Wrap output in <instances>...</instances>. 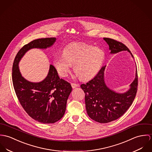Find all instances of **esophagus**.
I'll return each instance as SVG.
<instances>
[{"mask_svg":"<svg viewBox=\"0 0 152 152\" xmlns=\"http://www.w3.org/2000/svg\"><path fill=\"white\" fill-rule=\"evenodd\" d=\"M71 86H72V87L73 88H75L77 87V86H79V84L75 83H71Z\"/></svg>","mask_w":152,"mask_h":152,"instance_id":"obj_1","label":"esophagus"}]
</instances>
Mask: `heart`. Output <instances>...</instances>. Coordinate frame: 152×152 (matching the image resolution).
I'll list each match as a JSON object with an SVG mask.
<instances>
[{
  "label": "heart",
  "mask_w": 152,
  "mask_h": 152,
  "mask_svg": "<svg viewBox=\"0 0 152 152\" xmlns=\"http://www.w3.org/2000/svg\"><path fill=\"white\" fill-rule=\"evenodd\" d=\"M105 52L99 48L79 43L67 46L63 55H57L53 59V65L61 77H66L74 65V71L82 79L93 77L100 70L104 59Z\"/></svg>",
  "instance_id": "heart-1"
}]
</instances>
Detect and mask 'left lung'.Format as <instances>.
I'll return each instance as SVG.
<instances>
[{"instance_id": "obj_1", "label": "left lung", "mask_w": 152, "mask_h": 152, "mask_svg": "<svg viewBox=\"0 0 152 152\" xmlns=\"http://www.w3.org/2000/svg\"><path fill=\"white\" fill-rule=\"evenodd\" d=\"M109 45L111 53L128 51L133 55L123 43L112 38H104ZM102 66L95 77L80 87L85 93V104L89 117L100 123H108L121 117L130 107L135 99L137 90V69L135 80L130 88L124 93H118L110 89L104 82V70Z\"/></svg>"}]
</instances>
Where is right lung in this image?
<instances>
[{
    "label": "right lung",
    "mask_w": 152,
    "mask_h": 152,
    "mask_svg": "<svg viewBox=\"0 0 152 152\" xmlns=\"http://www.w3.org/2000/svg\"><path fill=\"white\" fill-rule=\"evenodd\" d=\"M56 38L34 39L24 45L15 58L12 81L18 100L30 117L42 124H53L64 115L70 84L60 79L56 69L50 65L46 78L38 83L30 82L21 75L18 63L26 52L32 48L46 49L52 46Z\"/></svg>",
    "instance_id": "add662e5"
}]
</instances>
